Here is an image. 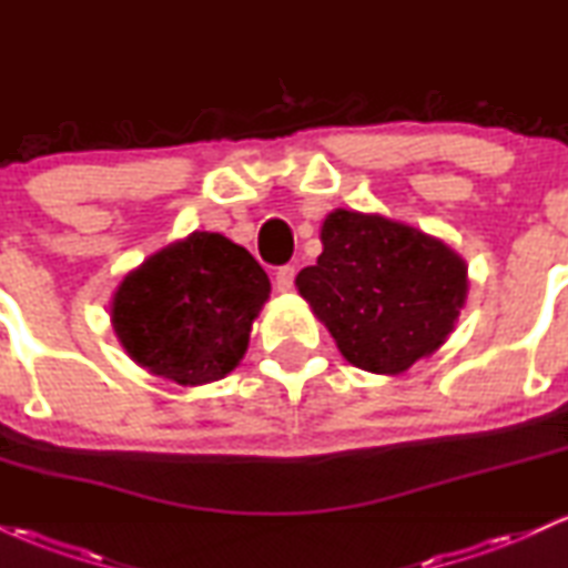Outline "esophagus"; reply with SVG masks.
<instances>
[{"instance_id":"1","label":"esophagus","mask_w":568,"mask_h":568,"mask_svg":"<svg viewBox=\"0 0 568 568\" xmlns=\"http://www.w3.org/2000/svg\"><path fill=\"white\" fill-rule=\"evenodd\" d=\"M293 277H296V266H293V264L280 266V270L275 272V288H277L280 293L291 291V288H293Z\"/></svg>"}]
</instances>
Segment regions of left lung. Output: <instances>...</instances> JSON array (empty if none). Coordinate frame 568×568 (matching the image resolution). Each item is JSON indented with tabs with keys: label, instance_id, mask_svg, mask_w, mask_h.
<instances>
[{
	"label": "left lung",
	"instance_id": "1",
	"mask_svg": "<svg viewBox=\"0 0 568 568\" xmlns=\"http://www.w3.org/2000/svg\"><path fill=\"white\" fill-rule=\"evenodd\" d=\"M321 240L317 264L296 285L352 366L400 374L446 342L467 298V266L452 247L342 207Z\"/></svg>",
	"mask_w": 568,
	"mask_h": 568
}]
</instances>
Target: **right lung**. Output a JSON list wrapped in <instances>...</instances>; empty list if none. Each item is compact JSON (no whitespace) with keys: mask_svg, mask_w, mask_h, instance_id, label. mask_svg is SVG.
Wrapping results in <instances>:
<instances>
[{"mask_svg":"<svg viewBox=\"0 0 568 568\" xmlns=\"http://www.w3.org/2000/svg\"><path fill=\"white\" fill-rule=\"evenodd\" d=\"M270 277L224 234L192 232L122 280L114 334L139 366L179 384L224 379L243 361Z\"/></svg>","mask_w":568,"mask_h":568,"instance_id":"obj_1","label":"right lung"}]
</instances>
